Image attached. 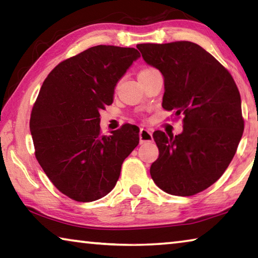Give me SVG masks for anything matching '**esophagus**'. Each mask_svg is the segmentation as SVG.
Segmentation results:
<instances>
[{
	"instance_id": "esophagus-1",
	"label": "esophagus",
	"mask_w": 258,
	"mask_h": 258,
	"mask_svg": "<svg viewBox=\"0 0 258 258\" xmlns=\"http://www.w3.org/2000/svg\"><path fill=\"white\" fill-rule=\"evenodd\" d=\"M140 143H146L152 141V133L149 130L141 128L140 130Z\"/></svg>"
}]
</instances>
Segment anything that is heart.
<instances>
[{
  "label": "heart",
  "instance_id": "b5f03b06",
  "mask_svg": "<svg viewBox=\"0 0 258 258\" xmlns=\"http://www.w3.org/2000/svg\"><path fill=\"white\" fill-rule=\"evenodd\" d=\"M151 69H152V68H146V69H143V71L140 72L139 75H141V74H146V73H148V72H150Z\"/></svg>",
  "mask_w": 258,
  "mask_h": 258
}]
</instances>
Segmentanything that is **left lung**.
Returning <instances> with one entry per match:
<instances>
[{
  "instance_id": "obj_1",
  "label": "left lung",
  "mask_w": 258,
  "mask_h": 258,
  "mask_svg": "<svg viewBox=\"0 0 258 258\" xmlns=\"http://www.w3.org/2000/svg\"><path fill=\"white\" fill-rule=\"evenodd\" d=\"M143 60L164 76L163 106L184 116L174 137L156 131L154 182L174 196H194L228 168L243 133L241 99L231 74L202 46L180 41L138 44Z\"/></svg>"
}]
</instances>
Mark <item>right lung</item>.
<instances>
[{
  "label": "right lung",
  "mask_w": 258,
  "mask_h": 258,
  "mask_svg": "<svg viewBox=\"0 0 258 258\" xmlns=\"http://www.w3.org/2000/svg\"><path fill=\"white\" fill-rule=\"evenodd\" d=\"M140 58L134 47L97 45L60 62L41 87L30 115L35 156L53 185L76 202L108 195L139 145V127L100 130L117 83Z\"/></svg>",
  "instance_id": "right-lung-1"
}]
</instances>
